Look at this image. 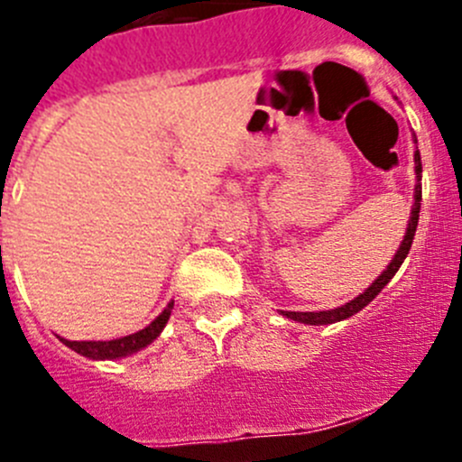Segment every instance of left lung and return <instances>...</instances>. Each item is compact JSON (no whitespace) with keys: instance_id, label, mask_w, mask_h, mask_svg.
<instances>
[{"instance_id":"left-lung-1","label":"left lung","mask_w":462,"mask_h":462,"mask_svg":"<svg viewBox=\"0 0 462 462\" xmlns=\"http://www.w3.org/2000/svg\"><path fill=\"white\" fill-rule=\"evenodd\" d=\"M411 138H414V143H416V136H411ZM414 173H416V185H414V203H411L410 222H407L402 243H400L398 252L393 254V259H391V263L386 266V271H383L382 275H379L377 280H374L373 284L365 289V291L358 293L354 300L340 305V308L321 310V312H284V310H280V312L284 314L287 319H293V321H298V324H308V326H328V324H336V321H345V319H349L352 314L361 312V310L365 308L368 303H373L374 296H377V293L382 291V289L386 287L391 280H393V275L398 273V268L402 266V261H405L407 254H410V247H411V243H414L416 224H419V210H421V154H419V150H414Z\"/></svg>"}]
</instances>
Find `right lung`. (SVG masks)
<instances>
[{
  "label": "right lung",
  "instance_id": "add662e5",
  "mask_svg": "<svg viewBox=\"0 0 462 462\" xmlns=\"http://www.w3.org/2000/svg\"><path fill=\"white\" fill-rule=\"evenodd\" d=\"M171 310H173V300L162 310L157 319L150 321L148 326L143 330H136L132 336H125V337H116V340H60L73 349L76 354L85 358H92V361H116V358H126L132 356V354L141 352L145 349L148 345H152L154 340L159 337V333L164 330V326L169 324V317H171Z\"/></svg>",
  "mask_w": 462,
  "mask_h": 462
}]
</instances>
